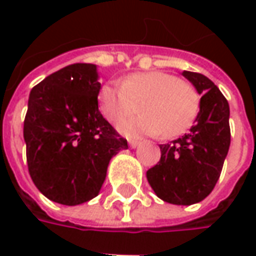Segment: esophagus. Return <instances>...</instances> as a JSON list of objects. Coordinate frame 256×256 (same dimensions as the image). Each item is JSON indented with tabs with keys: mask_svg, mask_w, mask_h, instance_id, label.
<instances>
[{
	"mask_svg": "<svg viewBox=\"0 0 256 256\" xmlns=\"http://www.w3.org/2000/svg\"><path fill=\"white\" fill-rule=\"evenodd\" d=\"M138 141H136V140H130L128 141V145H130V148H137L138 146Z\"/></svg>",
	"mask_w": 256,
	"mask_h": 256,
	"instance_id": "obj_1",
	"label": "esophagus"
}]
</instances>
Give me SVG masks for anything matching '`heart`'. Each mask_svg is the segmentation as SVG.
<instances>
[{
  "label": "heart",
  "instance_id": "obj_1",
  "mask_svg": "<svg viewBox=\"0 0 256 256\" xmlns=\"http://www.w3.org/2000/svg\"><path fill=\"white\" fill-rule=\"evenodd\" d=\"M137 104L141 114L119 123V132L128 137L162 133L172 138L196 120L200 96L190 84L163 71L130 74L120 84H106L98 93V108L112 123L136 112Z\"/></svg>",
  "mask_w": 256,
  "mask_h": 256
}]
</instances>
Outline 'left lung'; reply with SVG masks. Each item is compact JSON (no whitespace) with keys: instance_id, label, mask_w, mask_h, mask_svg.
<instances>
[{"instance_id":"8db88e82","label":"left lung","mask_w":256,"mask_h":256,"mask_svg":"<svg viewBox=\"0 0 256 256\" xmlns=\"http://www.w3.org/2000/svg\"><path fill=\"white\" fill-rule=\"evenodd\" d=\"M182 75L202 94L200 111L188 134L160 145V160L146 180L163 202L190 206L207 198L220 178L230 145V111L212 80L190 71Z\"/></svg>"}]
</instances>
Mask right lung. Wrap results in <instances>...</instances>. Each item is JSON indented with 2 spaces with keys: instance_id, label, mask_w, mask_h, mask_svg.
Returning a JSON list of instances; mask_svg holds the SVG:
<instances>
[{
  "instance_id": "1",
  "label": "right lung",
  "mask_w": 256,
  "mask_h": 256,
  "mask_svg": "<svg viewBox=\"0 0 256 256\" xmlns=\"http://www.w3.org/2000/svg\"><path fill=\"white\" fill-rule=\"evenodd\" d=\"M101 84L94 64L50 74L28 97L23 136L32 182L49 200L78 206L96 198L112 156L128 141L98 111Z\"/></svg>"
}]
</instances>
